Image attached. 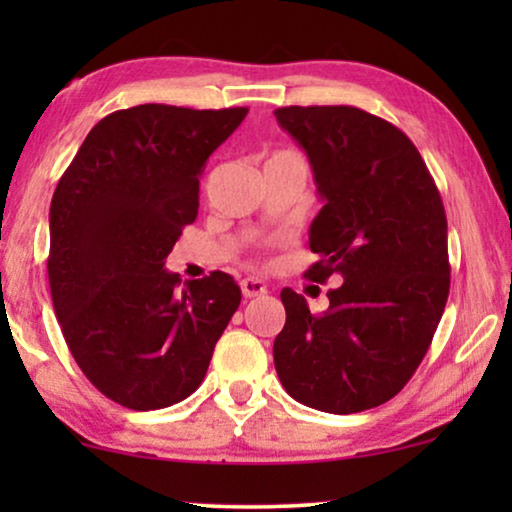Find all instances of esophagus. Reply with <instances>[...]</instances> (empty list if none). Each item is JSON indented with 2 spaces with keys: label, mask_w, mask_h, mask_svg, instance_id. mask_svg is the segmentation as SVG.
<instances>
[{
  "label": "esophagus",
  "mask_w": 512,
  "mask_h": 512,
  "mask_svg": "<svg viewBox=\"0 0 512 512\" xmlns=\"http://www.w3.org/2000/svg\"><path fill=\"white\" fill-rule=\"evenodd\" d=\"M240 286H242L244 298H256V296H263V293H268V286H265V282H261V279H256V277H244Z\"/></svg>",
  "instance_id": "esophagus-1"
}]
</instances>
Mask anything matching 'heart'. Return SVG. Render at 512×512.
Instances as JSON below:
<instances>
[{"mask_svg": "<svg viewBox=\"0 0 512 512\" xmlns=\"http://www.w3.org/2000/svg\"><path fill=\"white\" fill-rule=\"evenodd\" d=\"M270 158H300V156H298V153H293V151H275Z\"/></svg>", "mask_w": 512, "mask_h": 512, "instance_id": "b5f03b06", "label": "heart"}]
</instances>
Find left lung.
<instances>
[{
    "label": "left lung",
    "mask_w": 512,
    "mask_h": 512,
    "mask_svg": "<svg viewBox=\"0 0 512 512\" xmlns=\"http://www.w3.org/2000/svg\"><path fill=\"white\" fill-rule=\"evenodd\" d=\"M324 207L310 226L312 282L340 277L312 314L284 289L272 356L286 394L352 415L401 391L429 349L450 293L447 219L436 181L396 125L356 107H282Z\"/></svg>",
    "instance_id": "left-lung-1"
}]
</instances>
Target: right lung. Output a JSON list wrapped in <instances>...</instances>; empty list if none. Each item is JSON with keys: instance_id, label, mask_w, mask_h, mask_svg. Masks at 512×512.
<instances>
[{"instance_id": "obj_1", "label": "right lung", "mask_w": 512, "mask_h": 512, "mask_svg": "<svg viewBox=\"0 0 512 512\" xmlns=\"http://www.w3.org/2000/svg\"><path fill=\"white\" fill-rule=\"evenodd\" d=\"M247 111H114L88 132L55 188V314L83 375L125 408L158 410L191 396L240 305L226 272L181 284L165 258L198 216L207 158Z\"/></svg>"}]
</instances>
